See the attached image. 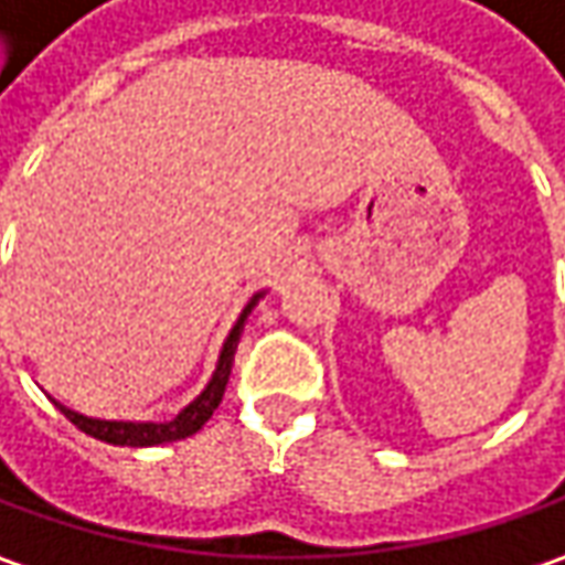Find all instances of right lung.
Segmentation results:
<instances>
[{"mask_svg": "<svg viewBox=\"0 0 565 565\" xmlns=\"http://www.w3.org/2000/svg\"><path fill=\"white\" fill-rule=\"evenodd\" d=\"M268 290H259L253 294L249 302L244 306V312L237 316L231 334L224 338L222 353H218V362H215V372L205 384L203 391L196 397L186 403L184 409L168 422H125V418H93L84 416V413H74L65 403L55 399V406L65 413V418H71L84 435L96 440H106V444H115V447H156V444H171V440H184L190 435H196L203 428L205 422L212 418V413L218 409V403L224 397V387H227V379H231V365H234V353H237V343H241V334H244V324L249 319V312L256 309V302L263 300Z\"/></svg>", "mask_w": 565, "mask_h": 565, "instance_id": "right-lung-1", "label": "right lung"}]
</instances>
